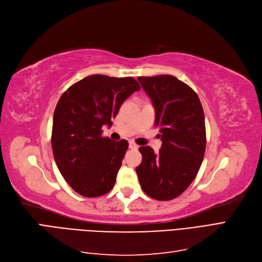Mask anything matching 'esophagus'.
<instances>
[{
	"mask_svg": "<svg viewBox=\"0 0 262 262\" xmlns=\"http://www.w3.org/2000/svg\"><path fill=\"white\" fill-rule=\"evenodd\" d=\"M139 147L137 146L136 143L135 142H133V141H129V149H132V150H137Z\"/></svg>",
	"mask_w": 262,
	"mask_h": 262,
	"instance_id": "34e87169",
	"label": "esophagus"
}]
</instances>
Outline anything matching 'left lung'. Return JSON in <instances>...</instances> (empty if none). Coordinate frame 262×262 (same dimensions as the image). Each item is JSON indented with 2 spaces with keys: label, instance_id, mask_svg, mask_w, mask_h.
I'll use <instances>...</instances> for the list:
<instances>
[{
  "label": "left lung",
  "instance_id": "left-lung-1",
  "mask_svg": "<svg viewBox=\"0 0 262 262\" xmlns=\"http://www.w3.org/2000/svg\"><path fill=\"white\" fill-rule=\"evenodd\" d=\"M156 110L162 147H140L136 167L141 189L152 199L179 196L196 177L206 148L205 116L196 93L172 75L139 76ZM161 136V135H160Z\"/></svg>",
  "mask_w": 262,
  "mask_h": 262
}]
</instances>
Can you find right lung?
Segmentation results:
<instances>
[{
  "mask_svg": "<svg viewBox=\"0 0 262 262\" xmlns=\"http://www.w3.org/2000/svg\"><path fill=\"white\" fill-rule=\"evenodd\" d=\"M140 90L133 77L94 74L68 89L54 112L52 148L57 167L79 194L97 198L108 193L128 148L122 139L102 137L121 104Z\"/></svg>",
  "mask_w": 262,
  "mask_h": 262,
  "instance_id": "add662e5",
  "label": "right lung"
}]
</instances>
